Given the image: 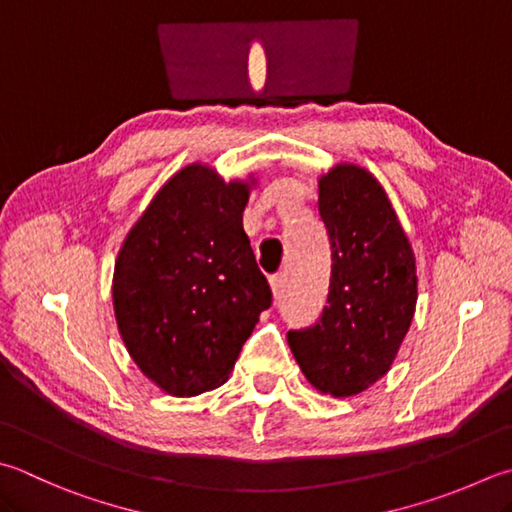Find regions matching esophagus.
<instances>
[{
  "label": "esophagus",
  "mask_w": 512,
  "mask_h": 512,
  "mask_svg": "<svg viewBox=\"0 0 512 512\" xmlns=\"http://www.w3.org/2000/svg\"><path fill=\"white\" fill-rule=\"evenodd\" d=\"M283 283H285V274H283V272L269 276V287H272V294H274V296H281Z\"/></svg>",
  "instance_id": "1"
}]
</instances>
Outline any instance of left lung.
Returning a JSON list of instances; mask_svg holds the SVG:
<instances>
[{
  "mask_svg": "<svg viewBox=\"0 0 512 512\" xmlns=\"http://www.w3.org/2000/svg\"><path fill=\"white\" fill-rule=\"evenodd\" d=\"M318 214L332 249L321 318L289 330L305 379L332 397H354L390 370L417 305V265L397 214L370 171L336 165L318 178Z\"/></svg>",
  "mask_w": 512,
  "mask_h": 512,
  "instance_id": "obj_1",
  "label": "left lung"
}]
</instances>
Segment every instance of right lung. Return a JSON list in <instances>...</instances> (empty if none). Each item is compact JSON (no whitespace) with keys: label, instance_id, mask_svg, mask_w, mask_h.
<instances>
[{"label":"right lung","instance_id":"1","mask_svg":"<svg viewBox=\"0 0 512 512\" xmlns=\"http://www.w3.org/2000/svg\"><path fill=\"white\" fill-rule=\"evenodd\" d=\"M254 182H225L189 165L165 182L124 238L113 310L142 374L173 397L227 381L243 343L272 305L243 229Z\"/></svg>","mask_w":512,"mask_h":512}]
</instances>
